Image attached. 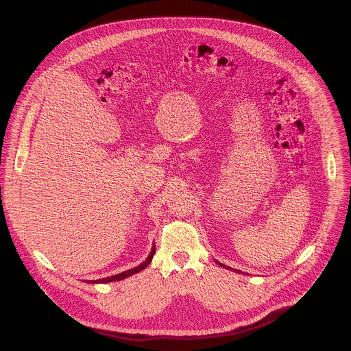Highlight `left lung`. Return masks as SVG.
I'll return each instance as SVG.
<instances>
[{
    "label": "left lung",
    "mask_w": 351,
    "mask_h": 351,
    "mask_svg": "<svg viewBox=\"0 0 351 351\" xmlns=\"http://www.w3.org/2000/svg\"><path fill=\"white\" fill-rule=\"evenodd\" d=\"M218 264H219V263H218ZM219 265H221V267H223V268H226L223 264H219ZM228 269H232V268H229V267H228ZM233 271H236V272H240V271H237V269H233Z\"/></svg>",
    "instance_id": "8db88e82"
}]
</instances>
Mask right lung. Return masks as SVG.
<instances>
[{
	"instance_id": "right-lung-1",
	"label": "right lung",
	"mask_w": 351,
	"mask_h": 351,
	"mask_svg": "<svg viewBox=\"0 0 351 351\" xmlns=\"http://www.w3.org/2000/svg\"><path fill=\"white\" fill-rule=\"evenodd\" d=\"M154 254H156V247H153L152 253H149V256L147 257V260H145L143 264H140L138 267H136V268H133V269H129V271H125V272H122V274H119V275H114V276L104 278V279H98V280H90V282H91V283H108V282L122 280V279H125V278H128V276H130V275H133V274H137V272H140L141 269H144L149 263H152ZM90 282H88V283H90Z\"/></svg>"
}]
</instances>
